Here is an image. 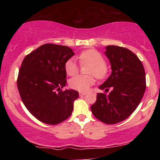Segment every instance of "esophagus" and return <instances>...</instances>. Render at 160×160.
Instances as JSON below:
<instances>
[{"instance_id": "1", "label": "esophagus", "mask_w": 160, "mask_h": 160, "mask_svg": "<svg viewBox=\"0 0 160 160\" xmlns=\"http://www.w3.org/2000/svg\"><path fill=\"white\" fill-rule=\"evenodd\" d=\"M79 94H80V97H82V96H83V95L86 94V92H79Z\"/></svg>"}]
</instances>
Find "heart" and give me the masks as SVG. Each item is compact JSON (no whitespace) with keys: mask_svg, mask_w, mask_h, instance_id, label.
Segmentation results:
<instances>
[{"mask_svg":"<svg viewBox=\"0 0 160 160\" xmlns=\"http://www.w3.org/2000/svg\"><path fill=\"white\" fill-rule=\"evenodd\" d=\"M79 59L82 65H89L87 71V74L89 75H78L71 78L69 82L71 89L80 92H86L94 84L95 78L92 75L98 79H104L108 76V67L105 64L104 57L96 49H91L83 51L79 56ZM65 69L69 76H74L78 74L80 67L74 57L67 60Z\"/></svg>","mask_w":160,"mask_h":160,"instance_id":"b5f03b06","label":"heart"}]
</instances>
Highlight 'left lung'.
I'll use <instances>...</instances> for the list:
<instances>
[{
    "instance_id": "obj_1",
    "label": "left lung",
    "mask_w": 160,
    "mask_h": 160,
    "mask_svg": "<svg viewBox=\"0 0 160 160\" xmlns=\"http://www.w3.org/2000/svg\"><path fill=\"white\" fill-rule=\"evenodd\" d=\"M112 73L99 89L107 92L97 94L91 106L93 115L106 124H115L127 119L135 111L144 96L146 78L144 66L129 49L117 46L106 47Z\"/></svg>"
}]
</instances>
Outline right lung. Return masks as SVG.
I'll use <instances>...</instances> for the list:
<instances>
[{
  "instance_id": "1",
  "label": "right lung",
  "mask_w": 160,
  "mask_h": 160,
  "mask_svg": "<svg viewBox=\"0 0 160 160\" xmlns=\"http://www.w3.org/2000/svg\"><path fill=\"white\" fill-rule=\"evenodd\" d=\"M68 47L46 43L25 57L17 78L23 104L44 123L56 125L71 116L78 91H62L65 86V62L74 56Z\"/></svg>"
}]
</instances>
